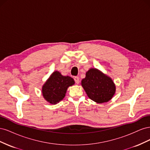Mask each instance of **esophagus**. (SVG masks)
<instances>
[{
    "label": "esophagus",
    "mask_w": 150,
    "mask_h": 150,
    "mask_svg": "<svg viewBox=\"0 0 150 150\" xmlns=\"http://www.w3.org/2000/svg\"><path fill=\"white\" fill-rule=\"evenodd\" d=\"M74 81H75V83L77 84H78L79 83V77H78V76L74 77Z\"/></svg>",
    "instance_id": "1"
}]
</instances>
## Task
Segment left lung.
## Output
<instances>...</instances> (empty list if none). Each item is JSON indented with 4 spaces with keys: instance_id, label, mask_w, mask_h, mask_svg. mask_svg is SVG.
Listing matches in <instances>:
<instances>
[{
    "instance_id": "obj_1",
    "label": "left lung",
    "mask_w": 150,
    "mask_h": 150,
    "mask_svg": "<svg viewBox=\"0 0 150 150\" xmlns=\"http://www.w3.org/2000/svg\"><path fill=\"white\" fill-rule=\"evenodd\" d=\"M81 85L88 96L97 103L111 100L116 91V86L111 78L96 68L86 72Z\"/></svg>"
}]
</instances>
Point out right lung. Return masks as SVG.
Returning <instances> with one entry per match:
<instances>
[{"label": "right lung", "instance_id": "add662e5", "mask_svg": "<svg viewBox=\"0 0 150 150\" xmlns=\"http://www.w3.org/2000/svg\"><path fill=\"white\" fill-rule=\"evenodd\" d=\"M74 84V81L69 76H62L59 71H54L42 86L44 98L52 104L62 100L67 88Z\"/></svg>", "mask_w": 150, "mask_h": 150}]
</instances>
